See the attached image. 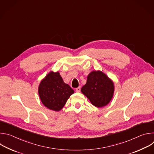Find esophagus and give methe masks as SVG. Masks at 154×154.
Returning <instances> with one entry per match:
<instances>
[{"mask_svg":"<svg viewBox=\"0 0 154 154\" xmlns=\"http://www.w3.org/2000/svg\"><path fill=\"white\" fill-rule=\"evenodd\" d=\"M75 91H76V92H77V93L80 92V86H79L78 88H77L75 89Z\"/></svg>","mask_w":154,"mask_h":154,"instance_id":"1","label":"esophagus"}]
</instances>
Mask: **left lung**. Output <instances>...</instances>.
<instances>
[{
  "mask_svg": "<svg viewBox=\"0 0 154 154\" xmlns=\"http://www.w3.org/2000/svg\"><path fill=\"white\" fill-rule=\"evenodd\" d=\"M82 93L97 108L106 105L112 99L115 91L114 83L100 71H93L87 77L86 83Z\"/></svg>",
  "mask_w": 154,
  "mask_h": 154,
  "instance_id": "1",
  "label": "left lung"
}]
</instances>
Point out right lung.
Wrapping results in <instances>:
<instances>
[{
  "instance_id": "1",
  "label": "right lung",
  "mask_w": 154,
  "mask_h": 154,
  "mask_svg": "<svg viewBox=\"0 0 154 154\" xmlns=\"http://www.w3.org/2000/svg\"><path fill=\"white\" fill-rule=\"evenodd\" d=\"M74 93L69 85L63 82L59 72L51 71L38 86V94L42 104L55 112L61 110Z\"/></svg>"
}]
</instances>
